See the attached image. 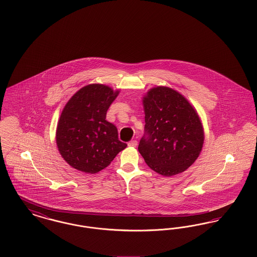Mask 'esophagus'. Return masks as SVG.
<instances>
[{"instance_id":"34e87169","label":"esophagus","mask_w":257,"mask_h":257,"mask_svg":"<svg viewBox=\"0 0 257 257\" xmlns=\"http://www.w3.org/2000/svg\"><path fill=\"white\" fill-rule=\"evenodd\" d=\"M128 146H129V147H136L138 146V142H137L136 140H134V141H131V142H129V143H128Z\"/></svg>"}]
</instances>
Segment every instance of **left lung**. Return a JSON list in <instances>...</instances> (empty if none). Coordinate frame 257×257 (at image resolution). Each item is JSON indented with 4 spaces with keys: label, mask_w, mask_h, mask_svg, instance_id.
Listing matches in <instances>:
<instances>
[{
    "label": "left lung",
    "mask_w": 257,
    "mask_h": 257,
    "mask_svg": "<svg viewBox=\"0 0 257 257\" xmlns=\"http://www.w3.org/2000/svg\"><path fill=\"white\" fill-rule=\"evenodd\" d=\"M145 134L139 152L148 167L165 176L186 171L198 157L204 141L198 114L177 91L150 89L144 98Z\"/></svg>",
    "instance_id": "8db88e82"
}]
</instances>
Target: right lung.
I'll list each match as a JSON object with an SVG mask.
<instances>
[{
  "mask_svg": "<svg viewBox=\"0 0 257 257\" xmlns=\"http://www.w3.org/2000/svg\"><path fill=\"white\" fill-rule=\"evenodd\" d=\"M118 92L92 84L77 91L65 105L56 141L62 158L74 169L96 173L127 147L118 140L117 128L106 120L107 110Z\"/></svg>",
  "mask_w": 257,
  "mask_h": 257,
  "instance_id": "add662e5",
  "label": "right lung"
}]
</instances>
